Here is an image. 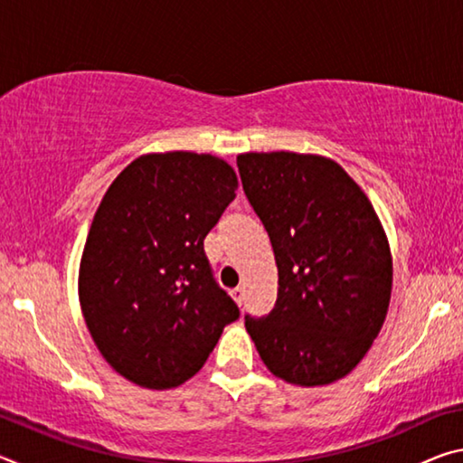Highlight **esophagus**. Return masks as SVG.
<instances>
[{
    "label": "esophagus",
    "instance_id": "obj_1",
    "mask_svg": "<svg viewBox=\"0 0 463 463\" xmlns=\"http://www.w3.org/2000/svg\"><path fill=\"white\" fill-rule=\"evenodd\" d=\"M231 296L234 298V302H237V304H239V307H241V304H242V300H245V288H242V286H237V288H232V289H231Z\"/></svg>",
    "mask_w": 463,
    "mask_h": 463
}]
</instances>
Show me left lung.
Instances as JSON below:
<instances>
[{"label":"left lung","instance_id":"left-lung-1","mask_svg":"<svg viewBox=\"0 0 463 463\" xmlns=\"http://www.w3.org/2000/svg\"><path fill=\"white\" fill-rule=\"evenodd\" d=\"M237 165L278 265L276 307L245 315L250 339L281 380H341L372 347L390 304L392 257L372 202L325 156L245 153Z\"/></svg>","mask_w":463,"mask_h":463}]
</instances>
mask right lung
<instances>
[{
  "label": "right lung",
  "instance_id": "add662e5",
  "mask_svg": "<svg viewBox=\"0 0 463 463\" xmlns=\"http://www.w3.org/2000/svg\"><path fill=\"white\" fill-rule=\"evenodd\" d=\"M237 175L213 155H145L114 179L85 242L80 302L99 354L143 388L202 370L241 317L203 239L234 200Z\"/></svg>",
  "mask_w": 463,
  "mask_h": 463
}]
</instances>
